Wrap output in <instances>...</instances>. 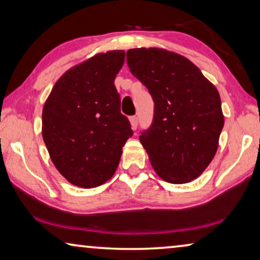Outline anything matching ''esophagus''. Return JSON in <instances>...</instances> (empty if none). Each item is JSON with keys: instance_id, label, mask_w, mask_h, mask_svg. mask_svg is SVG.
<instances>
[{"instance_id": "1", "label": "esophagus", "mask_w": 260, "mask_h": 260, "mask_svg": "<svg viewBox=\"0 0 260 260\" xmlns=\"http://www.w3.org/2000/svg\"><path fill=\"white\" fill-rule=\"evenodd\" d=\"M130 123H131V129L136 130L137 125H138V118H137V117L136 116L130 117Z\"/></svg>"}]
</instances>
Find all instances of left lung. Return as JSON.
Here are the masks:
<instances>
[{
    "instance_id": "1",
    "label": "left lung",
    "mask_w": 260,
    "mask_h": 260,
    "mask_svg": "<svg viewBox=\"0 0 260 260\" xmlns=\"http://www.w3.org/2000/svg\"><path fill=\"white\" fill-rule=\"evenodd\" d=\"M126 62L154 101V119L140 136L152 168L169 183L190 182L218 150L223 127L218 90L190 60L167 49H129Z\"/></svg>"
}]
</instances>
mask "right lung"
Returning a JSON list of instances; mask_svg holds the SVG:
<instances>
[{
    "label": "right lung",
    "mask_w": 260,
    "mask_h": 260,
    "mask_svg": "<svg viewBox=\"0 0 260 260\" xmlns=\"http://www.w3.org/2000/svg\"><path fill=\"white\" fill-rule=\"evenodd\" d=\"M124 56L99 53L70 69L44 105L42 138L53 165L74 186L93 188L111 179L134 134L115 86Z\"/></svg>",
    "instance_id": "obj_1"
}]
</instances>
